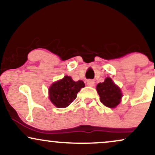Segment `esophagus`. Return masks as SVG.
<instances>
[{
	"mask_svg": "<svg viewBox=\"0 0 155 155\" xmlns=\"http://www.w3.org/2000/svg\"><path fill=\"white\" fill-rule=\"evenodd\" d=\"M87 84L88 86H90V87H93L94 84H95V82H94L93 80L89 79V80H87Z\"/></svg>",
	"mask_w": 155,
	"mask_h": 155,
	"instance_id": "esophagus-1",
	"label": "esophagus"
}]
</instances>
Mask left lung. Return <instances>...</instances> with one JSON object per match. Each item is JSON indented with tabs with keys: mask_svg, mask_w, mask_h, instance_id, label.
<instances>
[{
	"mask_svg": "<svg viewBox=\"0 0 155 155\" xmlns=\"http://www.w3.org/2000/svg\"><path fill=\"white\" fill-rule=\"evenodd\" d=\"M96 90L100 96L101 102L104 106L115 108L120 104L122 96V92L110 77L106 78L104 82L97 84Z\"/></svg>",
	"mask_w": 155,
	"mask_h": 155,
	"instance_id": "obj_1",
	"label": "left lung"
}]
</instances>
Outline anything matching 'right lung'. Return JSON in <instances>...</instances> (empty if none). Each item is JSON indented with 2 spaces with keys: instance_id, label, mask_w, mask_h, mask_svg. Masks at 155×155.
Returning a JSON list of instances; mask_svg holds the SVG:
<instances>
[{
  "instance_id": "add662e5",
  "label": "right lung",
  "mask_w": 155,
  "mask_h": 155,
  "mask_svg": "<svg viewBox=\"0 0 155 155\" xmlns=\"http://www.w3.org/2000/svg\"><path fill=\"white\" fill-rule=\"evenodd\" d=\"M84 87L83 81H74L71 76H65L51 85L49 89V99L57 108H65L75 100L78 92Z\"/></svg>"
}]
</instances>
